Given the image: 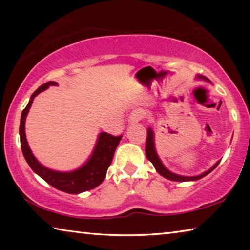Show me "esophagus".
I'll return each instance as SVG.
<instances>
[{"mask_svg": "<svg viewBox=\"0 0 250 250\" xmlns=\"http://www.w3.org/2000/svg\"><path fill=\"white\" fill-rule=\"evenodd\" d=\"M142 118H143L142 111L140 109H137V110H133V111L130 113L129 121L131 122V124H132V122H138V121L142 120Z\"/></svg>", "mask_w": 250, "mask_h": 250, "instance_id": "esophagus-1", "label": "esophagus"}]
</instances>
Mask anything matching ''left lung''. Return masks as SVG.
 Here are the masks:
<instances>
[{
    "instance_id": "left-lung-1",
    "label": "left lung",
    "mask_w": 250,
    "mask_h": 250,
    "mask_svg": "<svg viewBox=\"0 0 250 250\" xmlns=\"http://www.w3.org/2000/svg\"><path fill=\"white\" fill-rule=\"evenodd\" d=\"M204 78V77H203ZM207 79V78H204ZM153 132H152V130L149 129L146 132V155L147 160L150 161V162L153 164L155 170L159 172V174L162 175L163 177H166V179L168 180H172V181H176V182H186V181H196V180H200L202 177H204L205 175L208 174L211 171L214 170L215 167L218 166L219 161L218 162L215 164V166L209 168L208 171H206L203 173L201 175H197V176H182V175H177L174 174V173H172L167 170V168L163 166L162 162H161L158 154H156L155 149H154V140H153Z\"/></svg>"
}]
</instances>
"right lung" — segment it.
Masks as SVG:
<instances>
[{
	"label": "right lung",
	"mask_w": 250,
	"mask_h": 250,
	"mask_svg": "<svg viewBox=\"0 0 250 250\" xmlns=\"http://www.w3.org/2000/svg\"><path fill=\"white\" fill-rule=\"evenodd\" d=\"M49 86H57V83H45L44 84H42L39 89L34 91L31 100H29V103L23 110L22 116H21L20 138L23 155L28 166L31 167L32 170L37 175H40L49 185H52L53 188L59 189V191L69 194H79L89 191V189L95 188L103 183L122 135H112L107 132L100 133L94 153L90 156L89 161L83 167L74 172H56L42 166L41 163H39V161L35 159V156L33 155L26 141V137H25V119H26L28 110L31 108L33 99L40 92L47 89Z\"/></svg>",
	"instance_id": "right-lung-1"
}]
</instances>
